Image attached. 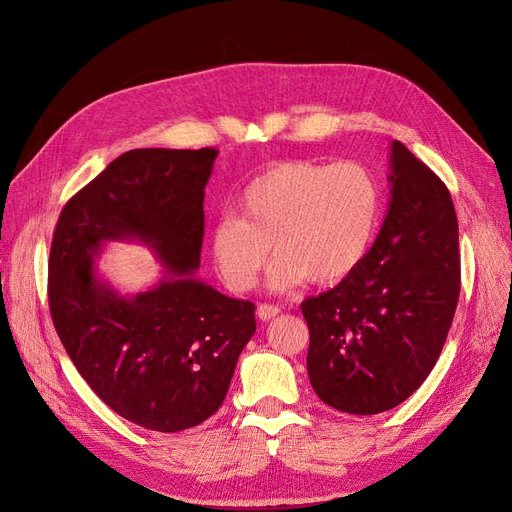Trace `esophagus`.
<instances>
[{
  "mask_svg": "<svg viewBox=\"0 0 512 512\" xmlns=\"http://www.w3.org/2000/svg\"><path fill=\"white\" fill-rule=\"evenodd\" d=\"M278 313H280V307L270 305V303H261V305L257 307V317H259L261 321H270V319H274Z\"/></svg>",
  "mask_w": 512,
  "mask_h": 512,
  "instance_id": "1",
  "label": "esophagus"
}]
</instances>
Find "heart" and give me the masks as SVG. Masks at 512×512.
<instances>
[{
	"instance_id": "heart-1",
	"label": "heart",
	"mask_w": 512,
	"mask_h": 512,
	"mask_svg": "<svg viewBox=\"0 0 512 512\" xmlns=\"http://www.w3.org/2000/svg\"><path fill=\"white\" fill-rule=\"evenodd\" d=\"M382 184L359 161L278 164L247 184L238 215H224L209 230V255L222 282L251 290L270 255L272 290H290L311 278L336 284L359 270L378 232Z\"/></svg>"
}]
</instances>
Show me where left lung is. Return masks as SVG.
Listing matches in <instances>:
<instances>
[{"mask_svg":"<svg viewBox=\"0 0 512 512\" xmlns=\"http://www.w3.org/2000/svg\"><path fill=\"white\" fill-rule=\"evenodd\" d=\"M388 182L386 220L359 270L301 305L311 386L351 415L390 411L425 382L461 292L446 184L400 141L390 147Z\"/></svg>","mask_w":512,"mask_h":512,"instance_id":"obj_1","label":"left lung"}]
</instances>
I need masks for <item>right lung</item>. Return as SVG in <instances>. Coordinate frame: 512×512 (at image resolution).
Returning a JSON list of instances; mask_svg holds the SVG:
<instances>
[{"label":"right lung","mask_w":512,"mask_h":512,"mask_svg":"<svg viewBox=\"0 0 512 512\" xmlns=\"http://www.w3.org/2000/svg\"><path fill=\"white\" fill-rule=\"evenodd\" d=\"M218 149H132L62 209L49 253L53 326L93 392L153 432H182L222 407L255 305L201 282L203 199ZM139 239L165 276L122 298L96 276L105 241Z\"/></svg>","instance_id":"obj_1"}]
</instances>
